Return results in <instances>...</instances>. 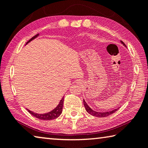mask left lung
I'll return each mask as SVG.
<instances>
[{"mask_svg":"<svg viewBox=\"0 0 148 148\" xmlns=\"http://www.w3.org/2000/svg\"><path fill=\"white\" fill-rule=\"evenodd\" d=\"M121 42L122 44H123V45L125 46V44L124 43L123 41H121ZM83 102H84V107H85V109L86 110V111L88 112L89 114H90L91 115H92L93 116H97V117H106V116H108L109 115H111V114L114 113V112L116 111L119 108H119H117V109L112 110V111H110L97 112L96 111H94V110H93L92 109H91V108L89 107V105L86 103V101L84 99L83 100Z\"/></svg>","mask_w":148,"mask_h":148,"instance_id":"obj_1","label":"left lung"}]
</instances>
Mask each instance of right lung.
I'll return each mask as SVG.
<instances>
[{
	"mask_svg": "<svg viewBox=\"0 0 148 148\" xmlns=\"http://www.w3.org/2000/svg\"><path fill=\"white\" fill-rule=\"evenodd\" d=\"M39 36V34L36 35L34 37H33L32 39H30L29 41H28L26 44H27L28 43H29L30 41H32L33 39H36V37H37ZM63 102H64V97H62V98L61 99V100L60 101L59 103L56 107L55 109H53L52 111H49V112H46V113H43V114H39V113H36V112H34L30 110L27 109L28 112H29L32 115L34 116L36 118L40 119V120H45V121H50V120H53V119H57V117L59 116L60 114L62 113V107H63Z\"/></svg>",
	"mask_w": 148,
	"mask_h": 148,
	"instance_id": "obj_1",
	"label": "right lung"
}]
</instances>
